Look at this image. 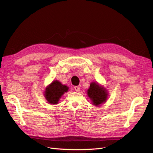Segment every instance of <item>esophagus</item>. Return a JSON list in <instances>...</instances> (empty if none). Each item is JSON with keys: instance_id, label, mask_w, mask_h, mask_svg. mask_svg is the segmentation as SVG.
<instances>
[{"instance_id": "obj_1", "label": "esophagus", "mask_w": 153, "mask_h": 153, "mask_svg": "<svg viewBox=\"0 0 153 153\" xmlns=\"http://www.w3.org/2000/svg\"><path fill=\"white\" fill-rule=\"evenodd\" d=\"M74 89L76 90V91L78 92V91H79V90H80V87L79 86H75L74 87Z\"/></svg>"}]
</instances>
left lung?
Returning <instances> with one entry per match:
<instances>
[{"label":"left lung","mask_w":153,"mask_h":153,"mask_svg":"<svg viewBox=\"0 0 153 153\" xmlns=\"http://www.w3.org/2000/svg\"><path fill=\"white\" fill-rule=\"evenodd\" d=\"M87 95L91 100L93 105L99 106L106 102L108 93L105 87L100 85L98 83L92 82L87 90Z\"/></svg>","instance_id":"left-lung-1"}]
</instances>
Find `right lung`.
I'll return each mask as SVG.
<instances>
[{
  "label": "right lung",
  "mask_w": 153,
  "mask_h": 153,
  "mask_svg": "<svg viewBox=\"0 0 153 153\" xmlns=\"http://www.w3.org/2000/svg\"><path fill=\"white\" fill-rule=\"evenodd\" d=\"M68 89L66 85H62L60 82L55 80L46 87L44 95L48 103L51 105H56L61 97L68 91Z\"/></svg>",
  "instance_id": "right-lung-1"
}]
</instances>
